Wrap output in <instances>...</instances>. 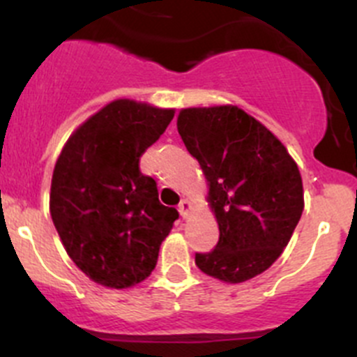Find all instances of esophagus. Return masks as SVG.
Segmentation results:
<instances>
[{"mask_svg": "<svg viewBox=\"0 0 357 357\" xmlns=\"http://www.w3.org/2000/svg\"><path fill=\"white\" fill-rule=\"evenodd\" d=\"M178 211H179V215H181L183 219H185V218H188L190 211H192V204H190L188 200H181V204H179Z\"/></svg>", "mask_w": 357, "mask_h": 357, "instance_id": "esophagus-1", "label": "esophagus"}]
</instances>
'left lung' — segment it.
Returning <instances> with one entry per match:
<instances>
[{"instance_id": "1", "label": "left lung", "mask_w": 357, "mask_h": 357, "mask_svg": "<svg viewBox=\"0 0 357 357\" xmlns=\"http://www.w3.org/2000/svg\"><path fill=\"white\" fill-rule=\"evenodd\" d=\"M178 132L204 171L219 225L218 245L195 254V264L226 283L261 275L282 255L304 211L297 164L266 126L235 105L183 109Z\"/></svg>"}]
</instances>
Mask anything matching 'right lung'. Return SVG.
<instances>
[{
  "mask_svg": "<svg viewBox=\"0 0 357 357\" xmlns=\"http://www.w3.org/2000/svg\"><path fill=\"white\" fill-rule=\"evenodd\" d=\"M172 117L174 109L114 100L72 132L56 160L53 225L68 257L100 285L128 289L149 278L179 218L139 171V157Z\"/></svg>",
  "mask_w": 357,
  "mask_h": 357,
  "instance_id": "obj_1",
  "label": "right lung"
}]
</instances>
